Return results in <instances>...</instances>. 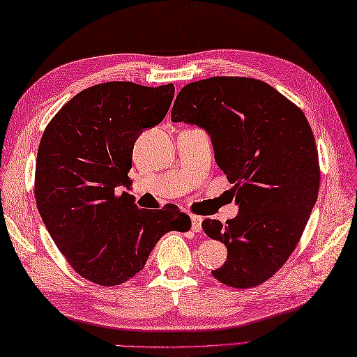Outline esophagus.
<instances>
[{"label":"esophagus","instance_id":"1","mask_svg":"<svg viewBox=\"0 0 357 357\" xmlns=\"http://www.w3.org/2000/svg\"><path fill=\"white\" fill-rule=\"evenodd\" d=\"M192 230L195 233H199L202 230V218L201 216H195L192 215Z\"/></svg>","mask_w":357,"mask_h":357}]
</instances>
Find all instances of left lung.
I'll return each instance as SVG.
<instances>
[{"label": "left lung", "instance_id": "1", "mask_svg": "<svg viewBox=\"0 0 357 357\" xmlns=\"http://www.w3.org/2000/svg\"><path fill=\"white\" fill-rule=\"evenodd\" d=\"M172 121L208 133L236 195V218L202 222L229 250L211 273L236 288L265 282L298 245L317 199L319 161L305 115L262 81L215 77L181 90Z\"/></svg>", "mask_w": 357, "mask_h": 357}]
</instances>
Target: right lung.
<instances>
[{
  "label": "right lung",
  "mask_w": 357,
  "mask_h": 357,
  "mask_svg": "<svg viewBox=\"0 0 357 357\" xmlns=\"http://www.w3.org/2000/svg\"><path fill=\"white\" fill-rule=\"evenodd\" d=\"M173 95V84L104 82L72 98L44 130L38 211L59 252L90 282H126L165 233L190 230V218L176 206L141 210L130 193H119L132 188L135 141L161 123Z\"/></svg>",
  "instance_id": "obj_1"
}]
</instances>
